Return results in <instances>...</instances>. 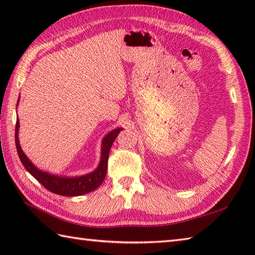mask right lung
Instances as JSON below:
<instances>
[{"label": "right lung", "instance_id": "right-lung-1", "mask_svg": "<svg viewBox=\"0 0 255 255\" xmlns=\"http://www.w3.org/2000/svg\"><path fill=\"white\" fill-rule=\"evenodd\" d=\"M19 102V100H18ZM17 102V104H18ZM18 129H19V121L17 118L15 127V143L16 149L21 163L25 166V169L39 182L42 186L46 187L48 191L55 193L61 196H80V195L88 194L99 187L104 181L107 171V161L108 154L114 140L116 139L118 133L123 130V128H117L108 132L102 140V150H101V161L96 169L89 173V174L80 175V176H59L51 174L45 171H41L31 163V161L27 158L24 151L21 150L19 140H18Z\"/></svg>", "mask_w": 255, "mask_h": 255}]
</instances>
